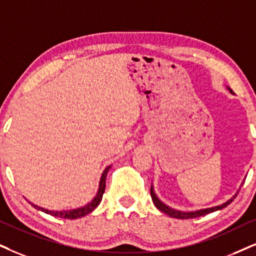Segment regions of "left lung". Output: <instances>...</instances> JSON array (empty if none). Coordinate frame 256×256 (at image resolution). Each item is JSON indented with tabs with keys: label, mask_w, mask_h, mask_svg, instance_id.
<instances>
[{
	"label": "left lung",
	"mask_w": 256,
	"mask_h": 256,
	"mask_svg": "<svg viewBox=\"0 0 256 256\" xmlns=\"http://www.w3.org/2000/svg\"><path fill=\"white\" fill-rule=\"evenodd\" d=\"M227 90L229 92L232 94V90L229 88L227 86ZM244 184V182H242ZM241 184V186H242ZM240 186V189H241ZM150 194H151V198L154 200V206H157V209H160V212H163L164 214L169 215L170 218H182V220H186V218H200V216H203V215H206L209 214V212H218V210H221L223 208H226L228 204H230V203L234 200V198L236 196H238V190L236 192V194L232 197H230L227 202L222 203V204L220 206H212V208H206V209H198V210H192V212H182V210H177V209H174L171 208V206L164 204L162 200L158 198V196L156 195V192H154V184H151V189H150Z\"/></svg>",
	"instance_id": "1"
}]
</instances>
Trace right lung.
Wrapping results in <instances>:
<instances>
[{
  "label": "right lung",
  "instance_id": "1",
  "mask_svg": "<svg viewBox=\"0 0 256 256\" xmlns=\"http://www.w3.org/2000/svg\"><path fill=\"white\" fill-rule=\"evenodd\" d=\"M112 166H108L106 169L102 171V177H100V180H99V188H98V192H96V196L93 197L92 200H90V202L87 203V204L80 206V208H74V209H67V210H48V209H44L42 208V206H38L36 204H34V203L32 202H28L30 203L32 206H34L35 209L38 210H41V212H46V214H50L52 216H56V218H68V220H74V218H84V216H86L87 214H90V212H92L93 210H94L96 206H99V203L102 202V195H104L105 192V186H106V176H108V170L111 169Z\"/></svg>",
  "mask_w": 256,
  "mask_h": 256
}]
</instances>
